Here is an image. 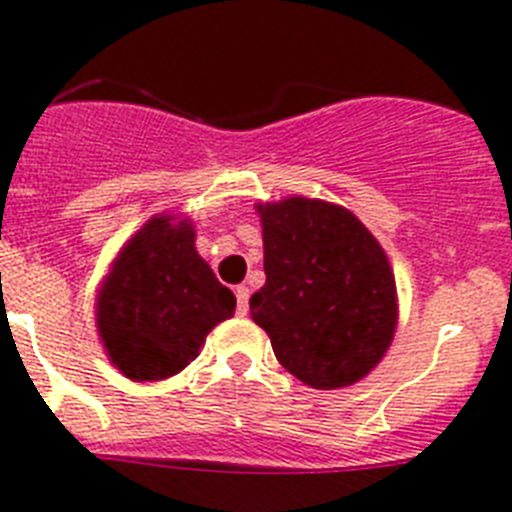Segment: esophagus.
I'll use <instances>...</instances> for the list:
<instances>
[{
    "instance_id": "34e87169",
    "label": "esophagus",
    "mask_w": 512,
    "mask_h": 512,
    "mask_svg": "<svg viewBox=\"0 0 512 512\" xmlns=\"http://www.w3.org/2000/svg\"><path fill=\"white\" fill-rule=\"evenodd\" d=\"M248 297H251V289H248L246 284H241V287L235 289V300H238V315H246V312H248Z\"/></svg>"
}]
</instances>
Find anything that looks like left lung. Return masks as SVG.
Returning <instances> with one entry per match:
<instances>
[{
	"mask_svg": "<svg viewBox=\"0 0 512 512\" xmlns=\"http://www.w3.org/2000/svg\"><path fill=\"white\" fill-rule=\"evenodd\" d=\"M266 284L251 297L279 364L315 390L372 372L397 328L387 253L354 212L307 197L256 207Z\"/></svg>",
	"mask_w": 512,
	"mask_h": 512,
	"instance_id": "obj_1",
	"label": "left lung"
}]
</instances>
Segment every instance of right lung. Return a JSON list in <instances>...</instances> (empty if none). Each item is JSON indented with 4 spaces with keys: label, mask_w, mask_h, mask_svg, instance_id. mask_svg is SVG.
<instances>
[{
    "label": "right lung",
    "mask_w": 512,
    "mask_h": 512,
    "mask_svg": "<svg viewBox=\"0 0 512 512\" xmlns=\"http://www.w3.org/2000/svg\"><path fill=\"white\" fill-rule=\"evenodd\" d=\"M233 312L235 295L194 248L192 220L156 215L112 261L97 295V330L125 377L158 382L197 359L207 333Z\"/></svg>",
    "instance_id": "1"
}]
</instances>
